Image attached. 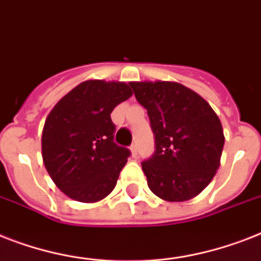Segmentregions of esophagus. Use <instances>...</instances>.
Returning a JSON list of instances; mask_svg holds the SVG:
<instances>
[{
	"label": "esophagus",
	"mask_w": 261,
	"mask_h": 261,
	"mask_svg": "<svg viewBox=\"0 0 261 261\" xmlns=\"http://www.w3.org/2000/svg\"><path fill=\"white\" fill-rule=\"evenodd\" d=\"M130 150H131V154H133V156H137L138 154V149H137V145H131L130 146Z\"/></svg>",
	"instance_id": "obj_1"
}]
</instances>
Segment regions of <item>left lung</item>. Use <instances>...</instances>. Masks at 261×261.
I'll return each mask as SVG.
<instances>
[{
	"mask_svg": "<svg viewBox=\"0 0 261 261\" xmlns=\"http://www.w3.org/2000/svg\"><path fill=\"white\" fill-rule=\"evenodd\" d=\"M147 110L155 150L142 162L147 185L165 201L190 200L206 188L220 166L224 131L205 99L179 83L131 82Z\"/></svg>",
	"mask_w": 261,
	"mask_h": 261,
	"instance_id": "left-lung-1",
	"label": "left lung"
}]
</instances>
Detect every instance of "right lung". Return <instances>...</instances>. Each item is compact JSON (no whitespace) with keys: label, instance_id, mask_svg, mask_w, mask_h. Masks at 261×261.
Returning a JSON list of instances; mask_svg holds the SVG:
<instances>
[{"label":"right lung","instance_id":"add662e5","mask_svg":"<svg viewBox=\"0 0 261 261\" xmlns=\"http://www.w3.org/2000/svg\"><path fill=\"white\" fill-rule=\"evenodd\" d=\"M133 95L120 82L87 80L69 91L46 118L44 165L69 198L96 202L114 190L130 150L114 142L111 112Z\"/></svg>","mask_w":261,"mask_h":261}]
</instances>
